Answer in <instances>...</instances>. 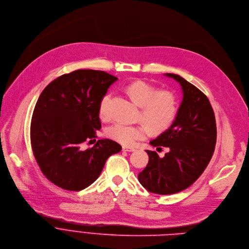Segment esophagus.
Masks as SVG:
<instances>
[{"label": "esophagus", "instance_id": "obj_1", "mask_svg": "<svg viewBox=\"0 0 249 249\" xmlns=\"http://www.w3.org/2000/svg\"><path fill=\"white\" fill-rule=\"evenodd\" d=\"M122 150L125 151V152H134V151H136V149H135V148L127 147V146H123V147H122Z\"/></svg>", "mask_w": 249, "mask_h": 249}]
</instances>
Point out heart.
Masks as SVG:
<instances>
[{"instance_id":"1","label":"heart","mask_w":249,"mask_h":249,"mask_svg":"<svg viewBox=\"0 0 249 249\" xmlns=\"http://www.w3.org/2000/svg\"><path fill=\"white\" fill-rule=\"evenodd\" d=\"M126 92L135 103L141 107L139 118L148 126L151 131L160 133L173 124L178 113V102L176 96L171 91H158V89L153 85L137 80L127 85ZM108 101L109 96L107 95L100 102L99 114L101 118L108 117ZM145 125L115 123L107 128L106 136L122 145L131 146L147 136L149 129Z\"/></svg>"}]
</instances>
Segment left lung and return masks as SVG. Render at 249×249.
<instances>
[{"label": "left lung", "instance_id": "obj_1", "mask_svg": "<svg viewBox=\"0 0 249 249\" xmlns=\"http://www.w3.org/2000/svg\"><path fill=\"white\" fill-rule=\"evenodd\" d=\"M166 75L182 86L183 101L171 127L150 144L169 152L160 158L147 150L148 165L138 175L140 184L158 195L176 194L193 185L209 165L216 142L215 117L208 97L179 75Z\"/></svg>", "mask_w": 249, "mask_h": 249}]
</instances>
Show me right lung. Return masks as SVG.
<instances>
[{
	"label": "right lung",
	"instance_id": "add662e5",
	"mask_svg": "<svg viewBox=\"0 0 249 249\" xmlns=\"http://www.w3.org/2000/svg\"><path fill=\"white\" fill-rule=\"evenodd\" d=\"M117 79L104 71L78 70L42 90L32 117L31 143L40 171L55 186L67 191L87 188L97 179L108 158L121 151L109 139L82 149L84 142L97 138L100 102Z\"/></svg>",
	"mask_w": 249,
	"mask_h": 249
}]
</instances>
